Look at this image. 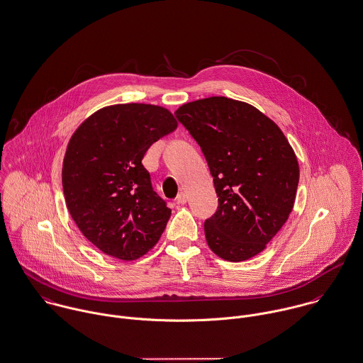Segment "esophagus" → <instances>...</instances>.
<instances>
[{"instance_id": "34e87169", "label": "esophagus", "mask_w": 363, "mask_h": 363, "mask_svg": "<svg viewBox=\"0 0 363 363\" xmlns=\"http://www.w3.org/2000/svg\"><path fill=\"white\" fill-rule=\"evenodd\" d=\"M188 201V195L185 192H181L178 196H177V203L178 205H185Z\"/></svg>"}]
</instances>
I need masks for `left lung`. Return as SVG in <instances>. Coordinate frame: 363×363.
Returning <instances> with one entry per match:
<instances>
[{"instance_id":"8db88e82","label":"left lung","mask_w":363,"mask_h":363,"mask_svg":"<svg viewBox=\"0 0 363 363\" xmlns=\"http://www.w3.org/2000/svg\"><path fill=\"white\" fill-rule=\"evenodd\" d=\"M175 116L213 177L218 206L205 220L208 245L225 261L252 258L293 209L298 164L289 142L257 108L225 96L185 104Z\"/></svg>"}]
</instances>
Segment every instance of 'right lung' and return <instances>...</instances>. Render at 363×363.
<instances>
[{
    "label": "right lung",
    "instance_id": "obj_1",
    "mask_svg": "<svg viewBox=\"0 0 363 363\" xmlns=\"http://www.w3.org/2000/svg\"><path fill=\"white\" fill-rule=\"evenodd\" d=\"M177 129L161 106L123 104L91 115L63 161V191L75 224L106 255L132 261L160 240L171 218L142 164L145 151Z\"/></svg>",
    "mask_w": 363,
    "mask_h": 363
}]
</instances>
